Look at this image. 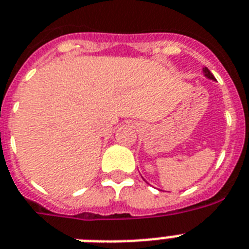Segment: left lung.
<instances>
[{
  "label": "left lung",
  "mask_w": 249,
  "mask_h": 249,
  "mask_svg": "<svg viewBox=\"0 0 249 249\" xmlns=\"http://www.w3.org/2000/svg\"><path fill=\"white\" fill-rule=\"evenodd\" d=\"M202 72H203V75H205V77H207V79L215 80V77H213V75L210 72V70L207 69V67H203V69H202Z\"/></svg>",
  "instance_id": "1"
}]
</instances>
